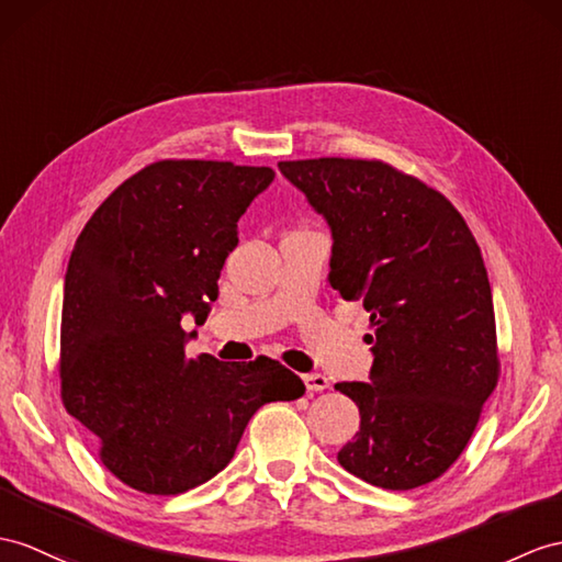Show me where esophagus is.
Masks as SVG:
<instances>
[{
    "label": "esophagus",
    "instance_id": "1",
    "mask_svg": "<svg viewBox=\"0 0 562 562\" xmlns=\"http://www.w3.org/2000/svg\"><path fill=\"white\" fill-rule=\"evenodd\" d=\"M305 386H307V391H324V389H328V379L319 372H312L305 376Z\"/></svg>",
    "mask_w": 562,
    "mask_h": 562
}]
</instances>
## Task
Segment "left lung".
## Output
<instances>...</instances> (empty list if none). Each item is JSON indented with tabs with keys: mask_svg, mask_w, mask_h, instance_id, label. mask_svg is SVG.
<instances>
[{
	"mask_svg": "<svg viewBox=\"0 0 562 562\" xmlns=\"http://www.w3.org/2000/svg\"><path fill=\"white\" fill-rule=\"evenodd\" d=\"M279 171L331 228V289L362 300L374 328L369 384H336L360 407L338 462L381 488L429 484L460 458L498 384L494 300L472 231L439 190L384 161L322 157Z\"/></svg>",
	"mask_w": 562,
	"mask_h": 562,
	"instance_id": "left-lung-1",
	"label": "left lung"
}]
</instances>
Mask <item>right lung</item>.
<instances>
[{
    "label": "right lung",
    "instance_id": "1",
    "mask_svg": "<svg viewBox=\"0 0 562 562\" xmlns=\"http://www.w3.org/2000/svg\"><path fill=\"white\" fill-rule=\"evenodd\" d=\"M273 176L231 161H155L100 204L74 245L61 401L100 439L104 468L143 494L210 482L259 407L305 393L297 374L265 355L186 358L181 319H207L238 218Z\"/></svg>",
    "mask_w": 562,
    "mask_h": 562
}]
</instances>
